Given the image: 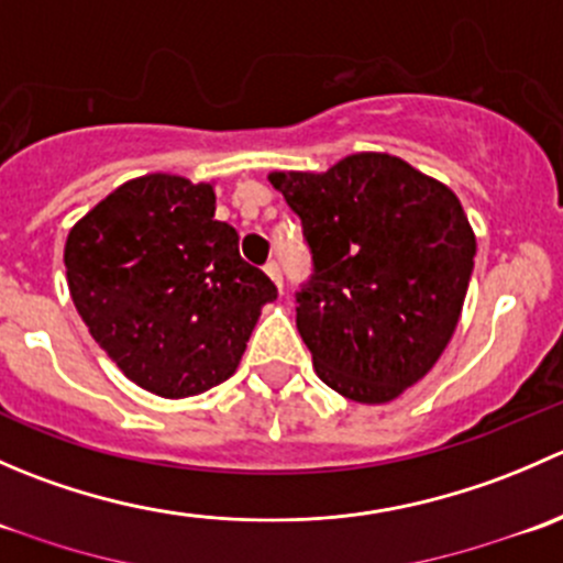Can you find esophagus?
<instances>
[{
	"label": "esophagus",
	"instance_id": "obj_1",
	"mask_svg": "<svg viewBox=\"0 0 563 563\" xmlns=\"http://www.w3.org/2000/svg\"><path fill=\"white\" fill-rule=\"evenodd\" d=\"M264 272L272 277V280H275V286L283 291V272H280V264H277V261H266Z\"/></svg>",
	"mask_w": 563,
	"mask_h": 563
}]
</instances>
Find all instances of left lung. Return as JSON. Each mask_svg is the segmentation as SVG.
I'll return each mask as SVG.
<instances>
[{
	"mask_svg": "<svg viewBox=\"0 0 563 563\" xmlns=\"http://www.w3.org/2000/svg\"><path fill=\"white\" fill-rule=\"evenodd\" d=\"M269 181L313 258L297 329L318 378L349 400H395L439 362L463 310L476 240L457 196L378 152Z\"/></svg>",
	"mask_w": 563,
	"mask_h": 563,
	"instance_id": "left-lung-1",
	"label": "left lung"
}]
</instances>
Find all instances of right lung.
Listing matches in <instances>:
<instances>
[{
  "label": "right lung",
  "instance_id": "1",
  "mask_svg": "<svg viewBox=\"0 0 563 563\" xmlns=\"http://www.w3.org/2000/svg\"><path fill=\"white\" fill-rule=\"evenodd\" d=\"M65 269L78 316L119 371L161 397L223 384L277 288L214 220L212 185L150 174L73 225Z\"/></svg>",
  "mask_w": 563,
  "mask_h": 563
}]
</instances>
